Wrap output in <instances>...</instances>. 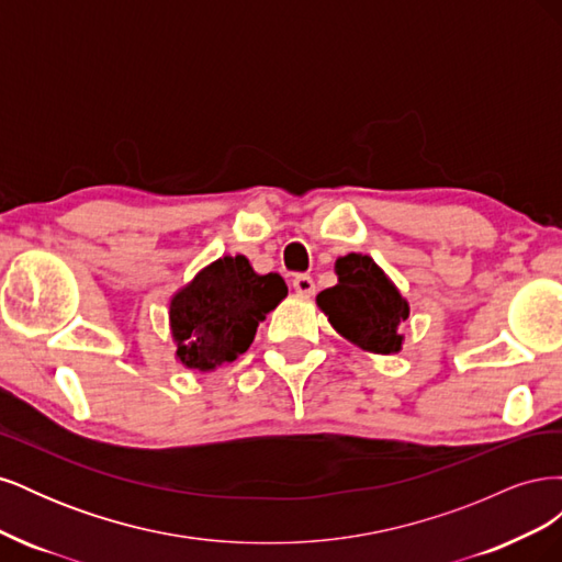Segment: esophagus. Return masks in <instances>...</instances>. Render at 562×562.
<instances>
[{
    "instance_id": "1",
    "label": "esophagus",
    "mask_w": 562,
    "mask_h": 562,
    "mask_svg": "<svg viewBox=\"0 0 562 562\" xmlns=\"http://www.w3.org/2000/svg\"><path fill=\"white\" fill-rule=\"evenodd\" d=\"M293 288H295L297 295H304V297L314 295V291H316L314 279H312L310 274H297V277L293 279Z\"/></svg>"
}]
</instances>
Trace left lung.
<instances>
[{
	"mask_svg": "<svg viewBox=\"0 0 562 562\" xmlns=\"http://www.w3.org/2000/svg\"><path fill=\"white\" fill-rule=\"evenodd\" d=\"M337 285L316 297L330 326L351 345L372 353L401 351L398 326L411 314L398 288L370 255L349 252L335 262Z\"/></svg>",
	"mask_w": 562,
	"mask_h": 562,
	"instance_id": "1",
	"label": "left lung"
}]
</instances>
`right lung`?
Segmentation results:
<instances>
[{"label":"right lung","mask_w":562,"mask_h":562,"mask_svg":"<svg viewBox=\"0 0 562 562\" xmlns=\"http://www.w3.org/2000/svg\"><path fill=\"white\" fill-rule=\"evenodd\" d=\"M285 295L279 274H255L244 255H225L203 267L173 295L168 312L178 361L201 372L232 363Z\"/></svg>","instance_id":"add662e5"}]
</instances>
